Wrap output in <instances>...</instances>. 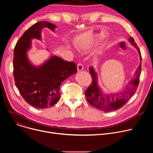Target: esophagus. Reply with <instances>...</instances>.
<instances>
[{"mask_svg":"<svg viewBox=\"0 0 153 153\" xmlns=\"http://www.w3.org/2000/svg\"><path fill=\"white\" fill-rule=\"evenodd\" d=\"M83 69V65L81 63H79L77 64V71H82Z\"/></svg>","mask_w":153,"mask_h":153,"instance_id":"esophagus-1","label":"esophagus"}]
</instances>
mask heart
I'll return each instance as SVG.
<instances>
[{
	"instance_id": "obj_1",
	"label": "heart",
	"mask_w": 153,
	"mask_h": 153,
	"mask_svg": "<svg viewBox=\"0 0 153 153\" xmlns=\"http://www.w3.org/2000/svg\"><path fill=\"white\" fill-rule=\"evenodd\" d=\"M94 43V41L92 39H88L78 44L77 48L83 51H87L90 50L93 47Z\"/></svg>"
}]
</instances>
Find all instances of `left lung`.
Listing matches in <instances>:
<instances>
[{"mask_svg":"<svg viewBox=\"0 0 153 153\" xmlns=\"http://www.w3.org/2000/svg\"><path fill=\"white\" fill-rule=\"evenodd\" d=\"M129 41L137 50L140 62L142 60L141 53L139 48L132 37H130ZM141 64L137 68L135 77L131 80L123 92L111 95L105 94L97 83V73L92 67L90 68V73L92 77V82L90 86L85 91V96L87 100L98 110L104 111H111L118 110L122 107L136 91L139 83V79L141 72Z\"/></svg>","mask_w":153,"mask_h":153,"instance_id":"left-lung-1","label":"left lung"}]
</instances>
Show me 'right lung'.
Returning <instances> with one entry per match:
<instances>
[{
    "mask_svg": "<svg viewBox=\"0 0 153 153\" xmlns=\"http://www.w3.org/2000/svg\"><path fill=\"white\" fill-rule=\"evenodd\" d=\"M47 27L54 31L56 25L48 22H39L30 27L17 41L14 49L13 74L20 95L31 106L45 108L55 105L60 97V85L77 72L74 62L51 56L40 67L30 62L27 51L31 39L41 40V31Z\"/></svg>",
    "mask_w": 153,
    "mask_h": 153,
    "instance_id": "1",
    "label": "right lung"
}]
</instances>
